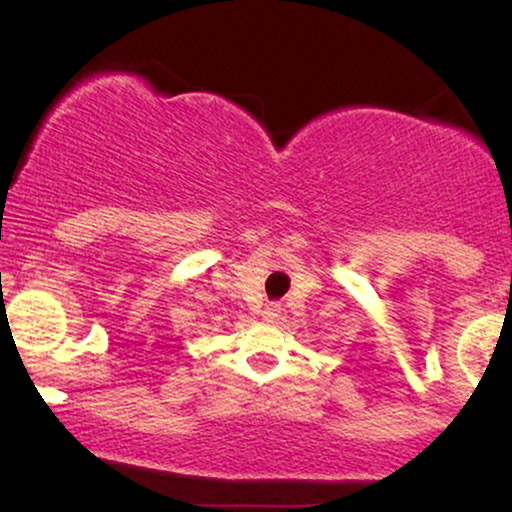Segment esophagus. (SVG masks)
Listing matches in <instances>:
<instances>
[{
  "label": "esophagus",
  "instance_id": "esophagus-1",
  "mask_svg": "<svg viewBox=\"0 0 512 512\" xmlns=\"http://www.w3.org/2000/svg\"><path fill=\"white\" fill-rule=\"evenodd\" d=\"M280 303H268L263 308V320H268V322H275L277 317H280Z\"/></svg>",
  "mask_w": 512,
  "mask_h": 512
}]
</instances>
